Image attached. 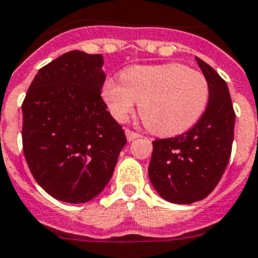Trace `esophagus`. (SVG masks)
<instances>
[{
	"mask_svg": "<svg viewBox=\"0 0 258 258\" xmlns=\"http://www.w3.org/2000/svg\"><path fill=\"white\" fill-rule=\"evenodd\" d=\"M125 136H127V140L128 142H131V140L136 139V138H139V134L138 133H134V131H131V130H125Z\"/></svg>",
	"mask_w": 258,
	"mask_h": 258,
	"instance_id": "esophagus-1",
	"label": "esophagus"
}]
</instances>
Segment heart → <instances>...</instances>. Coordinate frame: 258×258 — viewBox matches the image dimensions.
<instances>
[{
  "mask_svg": "<svg viewBox=\"0 0 258 258\" xmlns=\"http://www.w3.org/2000/svg\"><path fill=\"white\" fill-rule=\"evenodd\" d=\"M120 82H104L102 96L111 115L124 120L139 102V115L151 133L173 136L194 127L209 100L208 81L181 63L131 66Z\"/></svg>",
  "mask_w": 258,
  "mask_h": 258,
  "instance_id": "heart-1",
  "label": "heart"
}]
</instances>
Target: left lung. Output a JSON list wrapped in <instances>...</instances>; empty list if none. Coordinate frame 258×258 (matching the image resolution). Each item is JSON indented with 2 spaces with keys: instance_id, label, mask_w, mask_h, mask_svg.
<instances>
[{
  "instance_id": "left-lung-1",
  "label": "left lung",
  "mask_w": 258,
  "mask_h": 258,
  "mask_svg": "<svg viewBox=\"0 0 258 258\" xmlns=\"http://www.w3.org/2000/svg\"><path fill=\"white\" fill-rule=\"evenodd\" d=\"M209 85V100L199 122L187 133L152 142L148 176L164 200L190 204L208 196L231 158L234 115L231 94L208 63L196 56Z\"/></svg>"
}]
</instances>
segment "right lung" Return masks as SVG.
Masks as SVG:
<instances>
[{"instance_id":"right-lung-1","label":"right lung","mask_w":258,"mask_h":258,"mask_svg":"<svg viewBox=\"0 0 258 258\" xmlns=\"http://www.w3.org/2000/svg\"><path fill=\"white\" fill-rule=\"evenodd\" d=\"M103 56L73 50L37 73L22 103V146L35 181L81 204L104 189L127 143L100 96Z\"/></svg>"}]
</instances>
